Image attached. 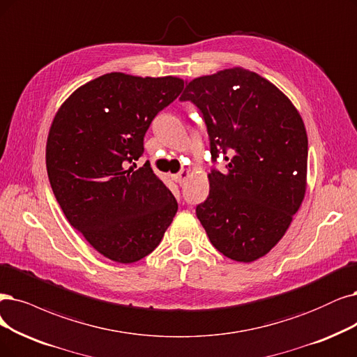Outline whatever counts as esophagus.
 I'll return each instance as SVG.
<instances>
[{
    "label": "esophagus",
    "mask_w": 357,
    "mask_h": 357,
    "mask_svg": "<svg viewBox=\"0 0 357 357\" xmlns=\"http://www.w3.org/2000/svg\"><path fill=\"white\" fill-rule=\"evenodd\" d=\"M188 176H190V170H182V172H179L178 175L174 176V179H175V182L179 183V185H183V183L187 182Z\"/></svg>",
    "instance_id": "34e87169"
}]
</instances>
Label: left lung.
I'll list each match as a JSON object with an SVG mask.
<instances>
[{
    "label": "left lung",
    "mask_w": 357,
    "mask_h": 357,
    "mask_svg": "<svg viewBox=\"0 0 357 357\" xmlns=\"http://www.w3.org/2000/svg\"><path fill=\"white\" fill-rule=\"evenodd\" d=\"M182 101L203 113L216 160L195 213L219 252L255 261L278 244L306 194L307 134L294 104L268 79L232 68L195 77Z\"/></svg>",
    "instance_id": "left-lung-1"
}]
</instances>
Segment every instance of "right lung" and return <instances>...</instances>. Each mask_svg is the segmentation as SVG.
<instances>
[{
  "instance_id": "right-lung-1",
  "label": "right lung",
  "mask_w": 357,
  "mask_h": 357,
  "mask_svg": "<svg viewBox=\"0 0 357 357\" xmlns=\"http://www.w3.org/2000/svg\"><path fill=\"white\" fill-rule=\"evenodd\" d=\"M182 89L176 76L105 73L79 86L52 119L45 149L52 192L70 225L113 261L149 256L178 212L149 163L127 165L142 155L153 119Z\"/></svg>"
}]
</instances>
